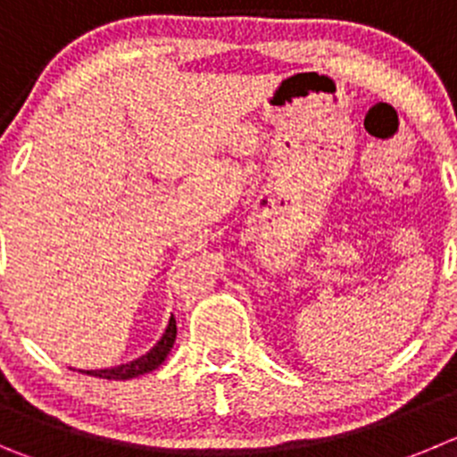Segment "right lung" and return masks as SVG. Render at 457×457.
I'll return each mask as SVG.
<instances>
[{"mask_svg":"<svg viewBox=\"0 0 457 457\" xmlns=\"http://www.w3.org/2000/svg\"><path fill=\"white\" fill-rule=\"evenodd\" d=\"M176 336H178L176 318L170 315L169 327H166V331L162 334V338L157 340V345L151 349V352L144 353V356H139L137 361H130V363H126V365H119V368L87 370V372H83V374H92V377H99V378H112V381H126V378H135V377H139V374L153 372V370H157L162 363H164V358L169 356L170 347H173V343H176Z\"/></svg>","mask_w":457,"mask_h":457,"instance_id":"add662e5","label":"right lung"}]
</instances>
